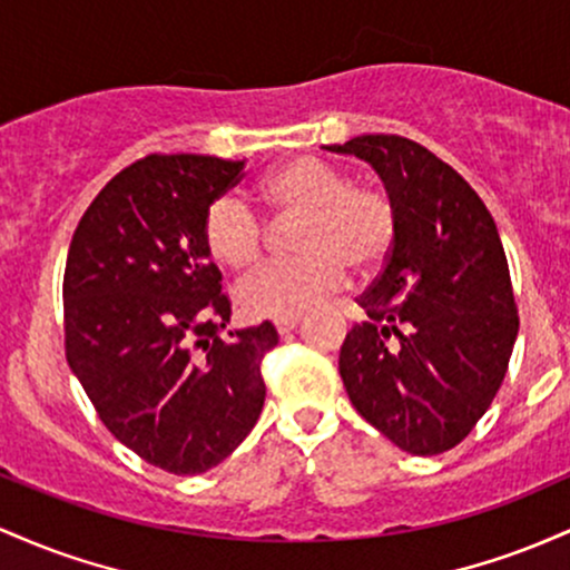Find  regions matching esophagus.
<instances>
[{
    "label": "esophagus",
    "mask_w": 570,
    "mask_h": 570,
    "mask_svg": "<svg viewBox=\"0 0 570 570\" xmlns=\"http://www.w3.org/2000/svg\"><path fill=\"white\" fill-rule=\"evenodd\" d=\"M302 323V315H291V317H279L274 320V328H277V334H291L296 325Z\"/></svg>",
    "instance_id": "1"
}]
</instances>
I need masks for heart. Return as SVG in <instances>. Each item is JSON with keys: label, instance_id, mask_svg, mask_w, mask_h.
<instances>
[{"label": "heart", "instance_id": "obj_1", "mask_svg": "<svg viewBox=\"0 0 570 570\" xmlns=\"http://www.w3.org/2000/svg\"><path fill=\"white\" fill-rule=\"evenodd\" d=\"M272 215H298L296 258L272 261L253 272L236 302L250 317H291L309 309L347 277L385 264L395 242V207L382 190L353 185L347 171L315 156L274 166L258 183ZM204 245L217 264L242 272L264 250V223L242 196L223 194L204 213Z\"/></svg>", "mask_w": 570, "mask_h": 570}]
</instances>
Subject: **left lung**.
Masks as SVG:
<instances>
[{"label": "left lung", "mask_w": 570, "mask_h": 570, "mask_svg": "<svg viewBox=\"0 0 570 570\" xmlns=\"http://www.w3.org/2000/svg\"><path fill=\"white\" fill-rule=\"evenodd\" d=\"M366 161L395 207V242L357 298L338 374L361 417L409 455L471 433L507 376L520 317L495 220L463 177L412 139L325 147Z\"/></svg>", "instance_id": "1"}]
</instances>
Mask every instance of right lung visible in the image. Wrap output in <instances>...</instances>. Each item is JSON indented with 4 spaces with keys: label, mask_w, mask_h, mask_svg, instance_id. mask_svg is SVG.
Wrapping results in <instances>:
<instances>
[{
    "label": "right lung",
    "mask_w": 570,
    "mask_h": 570,
    "mask_svg": "<svg viewBox=\"0 0 570 570\" xmlns=\"http://www.w3.org/2000/svg\"><path fill=\"white\" fill-rule=\"evenodd\" d=\"M245 161L147 156L101 188L63 272L67 361L120 444L177 476L204 474L264 409L272 323L228 331L232 304L204 245V213Z\"/></svg>",
    "instance_id": "right-lung-1"
}]
</instances>
